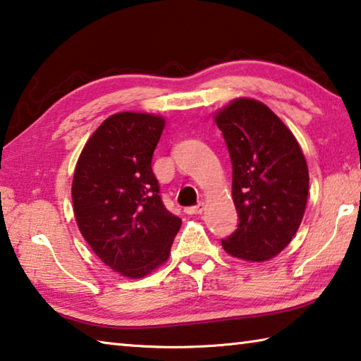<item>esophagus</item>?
Segmentation results:
<instances>
[{
	"mask_svg": "<svg viewBox=\"0 0 361 361\" xmlns=\"http://www.w3.org/2000/svg\"><path fill=\"white\" fill-rule=\"evenodd\" d=\"M204 207H205V204H204V202H199L197 205L188 207V209H186V213H188V215H199V213H202V212H204Z\"/></svg>",
	"mask_w": 361,
	"mask_h": 361,
	"instance_id": "esophagus-1",
	"label": "esophagus"
}]
</instances>
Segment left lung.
<instances>
[{
    "label": "left lung",
    "instance_id": "left-lung-1",
    "mask_svg": "<svg viewBox=\"0 0 361 361\" xmlns=\"http://www.w3.org/2000/svg\"><path fill=\"white\" fill-rule=\"evenodd\" d=\"M232 162V199L239 224L221 245L234 258L279 255L302 221L309 170L296 138L264 103L237 99L218 111Z\"/></svg>",
    "mask_w": 361,
    "mask_h": 361
}]
</instances>
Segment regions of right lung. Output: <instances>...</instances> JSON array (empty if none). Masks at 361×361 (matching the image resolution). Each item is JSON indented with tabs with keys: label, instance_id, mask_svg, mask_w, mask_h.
Wrapping results in <instances>:
<instances>
[{
	"label": "right lung",
	"instance_id": "obj_1",
	"mask_svg": "<svg viewBox=\"0 0 361 361\" xmlns=\"http://www.w3.org/2000/svg\"><path fill=\"white\" fill-rule=\"evenodd\" d=\"M164 126L154 114L109 116L85 143L73 176L79 231L108 267L129 279L169 259L181 226L164 205L151 169Z\"/></svg>",
	"mask_w": 361,
	"mask_h": 361
}]
</instances>
